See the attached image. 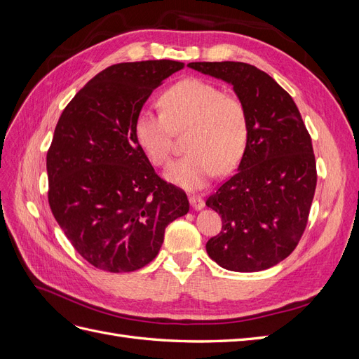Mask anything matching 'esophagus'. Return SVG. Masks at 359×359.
<instances>
[{"instance_id": "1", "label": "esophagus", "mask_w": 359, "mask_h": 359, "mask_svg": "<svg viewBox=\"0 0 359 359\" xmlns=\"http://www.w3.org/2000/svg\"><path fill=\"white\" fill-rule=\"evenodd\" d=\"M189 199H190V203H191V206H193V210L199 211V210H202L203 206H205V201L202 199L201 194H191V196H190Z\"/></svg>"}]
</instances>
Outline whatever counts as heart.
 <instances>
[{
  "mask_svg": "<svg viewBox=\"0 0 359 359\" xmlns=\"http://www.w3.org/2000/svg\"><path fill=\"white\" fill-rule=\"evenodd\" d=\"M161 112L142 109L135 123L139 147L157 166L166 165L173 132L189 128V154L168 168L165 177L182 189H201L217 169L226 172L241 161L248 144V115L236 95L198 78L172 85L160 97Z\"/></svg>",
  "mask_w": 359,
  "mask_h": 359,
  "instance_id": "b5f03b06",
  "label": "heart"
}]
</instances>
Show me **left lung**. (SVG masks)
<instances>
[{
  "label": "left lung",
  "instance_id": "left-lung-1",
  "mask_svg": "<svg viewBox=\"0 0 359 359\" xmlns=\"http://www.w3.org/2000/svg\"><path fill=\"white\" fill-rule=\"evenodd\" d=\"M187 66L232 85L248 115L240 166L206 199L223 222L206 253L236 273L268 269L295 250L307 226L318 181L311 137L295 102L265 72L235 61Z\"/></svg>",
  "mask_w": 359,
  "mask_h": 359
}]
</instances>
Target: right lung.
I'll use <instances>...</instances> for the list:
<instances>
[{"label": "right lung", "instance_id": "obj_1", "mask_svg": "<svg viewBox=\"0 0 359 359\" xmlns=\"http://www.w3.org/2000/svg\"><path fill=\"white\" fill-rule=\"evenodd\" d=\"M170 60L115 64L62 111L46 156L53 217L86 262L130 273L153 260L165 229L189 212L187 194L163 181L135 136L137 114L181 70Z\"/></svg>", "mask_w": 359, "mask_h": 359}]
</instances>
